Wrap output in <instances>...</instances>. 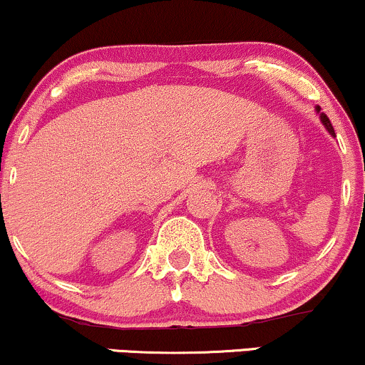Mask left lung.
Returning <instances> with one entry per match:
<instances>
[{
    "label": "left lung",
    "instance_id": "left-lung-1",
    "mask_svg": "<svg viewBox=\"0 0 365 365\" xmlns=\"http://www.w3.org/2000/svg\"><path fill=\"white\" fill-rule=\"evenodd\" d=\"M316 112H318V115H319V120H322V124L324 125V129L328 130V134H330L331 138H335V130H333V125H331L330 118H328L327 115H324V113L322 112V108H319V107H316Z\"/></svg>",
    "mask_w": 365,
    "mask_h": 365
}]
</instances>
